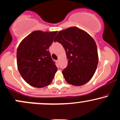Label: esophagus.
<instances>
[{"mask_svg":"<svg viewBox=\"0 0 120 120\" xmlns=\"http://www.w3.org/2000/svg\"><path fill=\"white\" fill-rule=\"evenodd\" d=\"M59 60H56V63H57V64H58V63H59Z\"/></svg>","mask_w":120,"mask_h":120,"instance_id":"1","label":"esophagus"}]
</instances>
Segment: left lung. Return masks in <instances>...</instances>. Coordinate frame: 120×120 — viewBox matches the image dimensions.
Returning <instances> with one entry per match:
<instances>
[{"mask_svg":"<svg viewBox=\"0 0 120 120\" xmlns=\"http://www.w3.org/2000/svg\"><path fill=\"white\" fill-rule=\"evenodd\" d=\"M54 42L64 47L68 59L63 70L65 81L74 86H82L93 77L98 63L96 43L87 33L77 27L61 30Z\"/></svg>","mask_w":120,"mask_h":120,"instance_id":"obj_1","label":"left lung"}]
</instances>
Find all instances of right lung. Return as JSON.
<instances>
[{
	"instance_id": "add662e5",
	"label": "right lung",
	"mask_w": 120,
	"mask_h": 120,
	"mask_svg": "<svg viewBox=\"0 0 120 120\" xmlns=\"http://www.w3.org/2000/svg\"><path fill=\"white\" fill-rule=\"evenodd\" d=\"M57 32L33 31L18 47V69L23 79L30 86L43 87L53 80L57 68L49 49Z\"/></svg>"
}]
</instances>
